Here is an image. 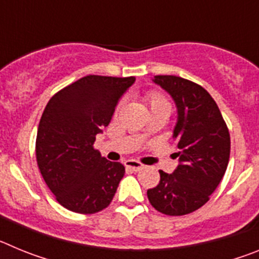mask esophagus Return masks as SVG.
I'll return each mask as SVG.
<instances>
[{"mask_svg": "<svg viewBox=\"0 0 259 259\" xmlns=\"http://www.w3.org/2000/svg\"><path fill=\"white\" fill-rule=\"evenodd\" d=\"M124 166L132 171H140V170H143L144 164L140 163V162L134 161V159H128V161L124 162Z\"/></svg>", "mask_w": 259, "mask_h": 259, "instance_id": "1", "label": "esophagus"}]
</instances>
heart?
Segmentation results:
<instances>
[{
  "label": "heart",
  "mask_w": 259,
  "mask_h": 259,
  "mask_svg": "<svg viewBox=\"0 0 259 259\" xmlns=\"http://www.w3.org/2000/svg\"><path fill=\"white\" fill-rule=\"evenodd\" d=\"M146 102L149 105L150 111H155V110H168V111H171V102L168 101V98L162 95L161 92H157V91H150L146 95ZM120 107H122V102L118 105L116 111H119ZM146 135H148V130L141 132V137H145Z\"/></svg>",
  "instance_id": "1"
}]
</instances>
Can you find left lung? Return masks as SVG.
<instances>
[{
	"instance_id": "obj_1",
	"label": "left lung",
	"mask_w": 259,
	"mask_h": 259,
	"mask_svg": "<svg viewBox=\"0 0 259 259\" xmlns=\"http://www.w3.org/2000/svg\"><path fill=\"white\" fill-rule=\"evenodd\" d=\"M178 107L174 141L179 166L172 174L159 170L161 180L148 189L149 202L162 214L178 217L196 211L209 201L230 161V132L217 102L206 89L174 75L153 79Z\"/></svg>"
}]
</instances>
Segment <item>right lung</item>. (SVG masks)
<instances>
[{
    "instance_id": "add662e5",
    "label": "right lung",
    "mask_w": 259,
    "mask_h": 259,
    "mask_svg": "<svg viewBox=\"0 0 259 259\" xmlns=\"http://www.w3.org/2000/svg\"><path fill=\"white\" fill-rule=\"evenodd\" d=\"M135 77L88 75L53 96L38 123L36 159L62 206L95 214L113 200L125 170L93 148Z\"/></svg>"
}]
</instances>
